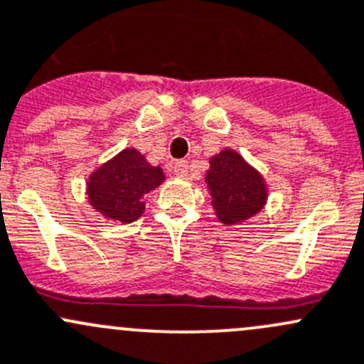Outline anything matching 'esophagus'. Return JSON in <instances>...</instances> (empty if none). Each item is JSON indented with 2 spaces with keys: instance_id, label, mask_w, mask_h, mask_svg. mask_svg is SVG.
Wrapping results in <instances>:
<instances>
[{
  "instance_id": "1",
  "label": "esophagus",
  "mask_w": 364,
  "mask_h": 364,
  "mask_svg": "<svg viewBox=\"0 0 364 364\" xmlns=\"http://www.w3.org/2000/svg\"><path fill=\"white\" fill-rule=\"evenodd\" d=\"M174 172L181 178H185L188 174V160H179V162L174 164Z\"/></svg>"
}]
</instances>
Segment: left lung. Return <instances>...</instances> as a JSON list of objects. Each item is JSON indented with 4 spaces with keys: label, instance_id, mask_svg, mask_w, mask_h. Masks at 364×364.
Instances as JSON below:
<instances>
[{
    "label": "left lung",
    "instance_id": "left-lung-1",
    "mask_svg": "<svg viewBox=\"0 0 364 364\" xmlns=\"http://www.w3.org/2000/svg\"><path fill=\"white\" fill-rule=\"evenodd\" d=\"M209 166L205 183L221 223H240L262 211L267 200L265 181L239 153L225 148L209 160Z\"/></svg>",
    "mask_w": 364,
    "mask_h": 364
}]
</instances>
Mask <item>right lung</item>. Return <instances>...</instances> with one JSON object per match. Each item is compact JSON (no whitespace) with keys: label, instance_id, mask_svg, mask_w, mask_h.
<instances>
[{"label":"right lung","instance_id":"obj_1","mask_svg":"<svg viewBox=\"0 0 364 364\" xmlns=\"http://www.w3.org/2000/svg\"><path fill=\"white\" fill-rule=\"evenodd\" d=\"M166 176L160 167L150 166L134 148L118 153L90 174L87 183L89 202L108 220L132 223L144 211V193H150Z\"/></svg>","mask_w":364,"mask_h":364}]
</instances>
